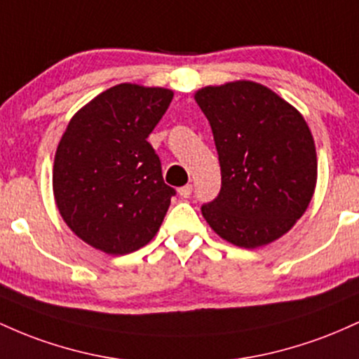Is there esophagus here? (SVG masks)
Returning <instances> with one entry per match:
<instances>
[{"mask_svg": "<svg viewBox=\"0 0 359 359\" xmlns=\"http://www.w3.org/2000/svg\"><path fill=\"white\" fill-rule=\"evenodd\" d=\"M191 191H193V187H191V184H184V187H181L180 190H178V193H180L181 198H190Z\"/></svg>", "mask_w": 359, "mask_h": 359, "instance_id": "34e87169", "label": "esophagus"}]
</instances>
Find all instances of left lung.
I'll return each instance as SVG.
<instances>
[{
    "label": "left lung",
    "instance_id": "left-lung-1",
    "mask_svg": "<svg viewBox=\"0 0 359 359\" xmlns=\"http://www.w3.org/2000/svg\"><path fill=\"white\" fill-rule=\"evenodd\" d=\"M210 122L222 188L201 207L222 239L255 249L280 239L307 210L317 183V154L305 118L255 81L195 93Z\"/></svg>",
    "mask_w": 359,
    "mask_h": 359
}]
</instances>
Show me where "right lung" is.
Wrapping results in <instances>:
<instances>
[{"label": "right lung", "instance_id": "add662e5", "mask_svg": "<svg viewBox=\"0 0 359 359\" xmlns=\"http://www.w3.org/2000/svg\"><path fill=\"white\" fill-rule=\"evenodd\" d=\"M172 100L168 88L122 83L78 110L59 140L52 188L79 239L111 256L151 243L175 190L147 137Z\"/></svg>", "mask_w": 359, "mask_h": 359}]
</instances>
